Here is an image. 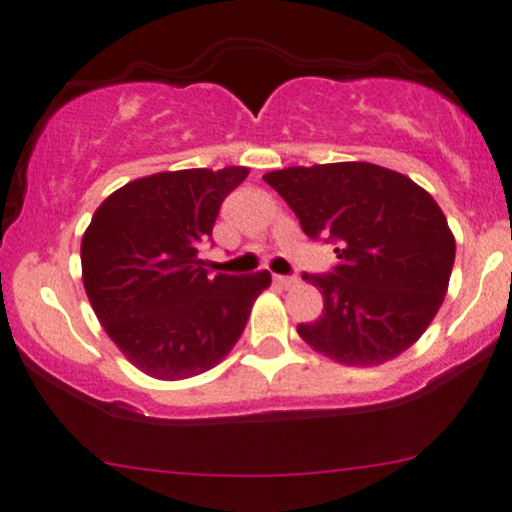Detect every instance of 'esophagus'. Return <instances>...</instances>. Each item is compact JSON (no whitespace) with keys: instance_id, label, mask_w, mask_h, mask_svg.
Here are the masks:
<instances>
[{"instance_id":"34e87169","label":"esophagus","mask_w":512,"mask_h":512,"mask_svg":"<svg viewBox=\"0 0 512 512\" xmlns=\"http://www.w3.org/2000/svg\"><path fill=\"white\" fill-rule=\"evenodd\" d=\"M274 283L281 285V288H285V290H290L299 283V278L297 276H274Z\"/></svg>"}]
</instances>
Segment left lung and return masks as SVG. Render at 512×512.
I'll return each mask as SVG.
<instances>
[{"label": "left lung", "instance_id": "left-lung-1", "mask_svg": "<svg viewBox=\"0 0 512 512\" xmlns=\"http://www.w3.org/2000/svg\"><path fill=\"white\" fill-rule=\"evenodd\" d=\"M309 238L337 243L332 274H304L323 295V316L297 325L313 351L349 367L398 358L424 335L445 299L456 241L426 189L365 161L271 170Z\"/></svg>", "mask_w": 512, "mask_h": 512}]
</instances>
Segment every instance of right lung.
I'll use <instances>...</instances> for the list:
<instances>
[{
	"label": "right lung",
	"instance_id": "1",
	"mask_svg": "<svg viewBox=\"0 0 512 512\" xmlns=\"http://www.w3.org/2000/svg\"><path fill=\"white\" fill-rule=\"evenodd\" d=\"M250 168L166 170L128 182L81 238V278L119 351L154 379H189L227 358L269 271L208 276L199 245Z\"/></svg>",
	"mask_w": 512,
	"mask_h": 512
}]
</instances>
